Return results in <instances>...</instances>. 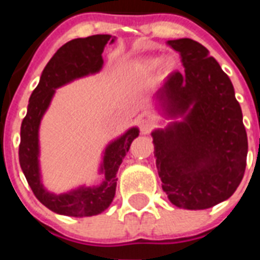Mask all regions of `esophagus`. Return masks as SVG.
I'll use <instances>...</instances> for the list:
<instances>
[{"mask_svg":"<svg viewBox=\"0 0 260 260\" xmlns=\"http://www.w3.org/2000/svg\"><path fill=\"white\" fill-rule=\"evenodd\" d=\"M139 126H140V131H142L143 134H148L151 129H152V126H154V122L151 118H142L140 121H139Z\"/></svg>","mask_w":260,"mask_h":260,"instance_id":"esophagus-1","label":"esophagus"}]
</instances>
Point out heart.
Segmentation results:
<instances>
[{
    "label": "heart",
    "instance_id": "b5f03b06",
    "mask_svg": "<svg viewBox=\"0 0 260 260\" xmlns=\"http://www.w3.org/2000/svg\"><path fill=\"white\" fill-rule=\"evenodd\" d=\"M159 63H160L159 59H146V60H143V62L139 63V70H142L143 73H151V71H154L155 69L159 66ZM163 67H165L166 70L167 69H170L171 67L170 60L165 62Z\"/></svg>",
    "mask_w": 260,
    "mask_h": 260
}]
</instances>
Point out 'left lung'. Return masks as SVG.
I'll use <instances>...</instances> for the list:
<instances>
[{
  "label": "left lung",
  "mask_w": 260,
  "mask_h": 260,
  "mask_svg": "<svg viewBox=\"0 0 260 260\" xmlns=\"http://www.w3.org/2000/svg\"><path fill=\"white\" fill-rule=\"evenodd\" d=\"M185 67L156 93L170 116H183L152 132L162 189L178 208L208 209L225 201L243 179L248 140L234 85L205 47L191 39L169 40Z\"/></svg>",
  "instance_id": "8db88e82"
}]
</instances>
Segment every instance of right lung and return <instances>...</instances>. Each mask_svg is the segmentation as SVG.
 <instances>
[{
  "instance_id": "add662e5",
  "label": "right lung",
  "mask_w": 260,
  "mask_h": 260,
  "mask_svg": "<svg viewBox=\"0 0 260 260\" xmlns=\"http://www.w3.org/2000/svg\"><path fill=\"white\" fill-rule=\"evenodd\" d=\"M110 38V35H94L85 39H74L60 47L44 67L40 82L30 94L26 116L21 122V140L18 147L20 166L36 198L55 213L85 217L104 212L114 198L118 167L125 158L131 143L139 136L138 128H131L108 146L101 166L105 179L97 187H79L59 196L48 193L43 187L38 160L40 120L56 87L101 70L104 47L108 42H114V39Z\"/></svg>"
}]
</instances>
